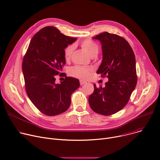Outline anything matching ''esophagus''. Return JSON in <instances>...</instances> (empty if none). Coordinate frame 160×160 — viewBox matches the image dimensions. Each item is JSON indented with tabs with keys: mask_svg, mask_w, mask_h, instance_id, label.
Returning a JSON list of instances; mask_svg holds the SVG:
<instances>
[{
	"mask_svg": "<svg viewBox=\"0 0 160 160\" xmlns=\"http://www.w3.org/2000/svg\"><path fill=\"white\" fill-rule=\"evenodd\" d=\"M85 83H86V82H85V81H83V80H80V83L81 85L85 84Z\"/></svg>",
	"mask_w": 160,
	"mask_h": 160,
	"instance_id": "1",
	"label": "esophagus"
}]
</instances>
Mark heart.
Segmentation results:
<instances>
[{
    "instance_id": "b5f03b06",
    "label": "heart",
    "mask_w": 160,
    "mask_h": 160,
    "mask_svg": "<svg viewBox=\"0 0 160 160\" xmlns=\"http://www.w3.org/2000/svg\"><path fill=\"white\" fill-rule=\"evenodd\" d=\"M82 48L91 57L97 55L99 52V47L97 43L91 39H85L81 42ZM74 50V46L72 45L68 46L64 51V58L66 61L70 59V58ZM93 69L89 67H84L81 66H75L70 68L69 73L72 77L80 79H88L90 77Z\"/></svg>"
}]
</instances>
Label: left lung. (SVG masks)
Wrapping results in <instances>:
<instances>
[{
    "mask_svg": "<svg viewBox=\"0 0 160 160\" xmlns=\"http://www.w3.org/2000/svg\"><path fill=\"white\" fill-rule=\"evenodd\" d=\"M93 39L100 41L102 46L103 61L97 73L108 81L104 88L94 84L89 103L96 113L110 115L126 105L137 85L135 56L128 42L117 34L104 32Z\"/></svg>",
    "mask_w": 160,
    "mask_h": 160,
    "instance_id": "obj_1",
    "label": "left lung"
}]
</instances>
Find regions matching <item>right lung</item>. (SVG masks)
Returning <instances> with one entry per match:
<instances>
[{
    "instance_id": "1",
    "label": "right lung",
    "mask_w": 160,
    "mask_h": 160,
    "mask_svg": "<svg viewBox=\"0 0 160 160\" xmlns=\"http://www.w3.org/2000/svg\"><path fill=\"white\" fill-rule=\"evenodd\" d=\"M77 38L61 33L55 27L47 26L32 38L22 62L26 92L34 106L48 116L66 112L71 104V96L80 86L79 80L66 77L56 83V75L66 64L64 51Z\"/></svg>"
}]
</instances>
